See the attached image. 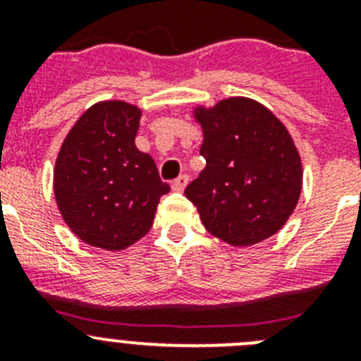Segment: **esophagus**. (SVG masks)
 I'll use <instances>...</instances> for the list:
<instances>
[{"mask_svg":"<svg viewBox=\"0 0 361 361\" xmlns=\"http://www.w3.org/2000/svg\"><path fill=\"white\" fill-rule=\"evenodd\" d=\"M186 184H188V175H180V177H177L173 183H171V190H173V191H184Z\"/></svg>","mask_w":361,"mask_h":361,"instance_id":"esophagus-1","label":"esophagus"}]
</instances>
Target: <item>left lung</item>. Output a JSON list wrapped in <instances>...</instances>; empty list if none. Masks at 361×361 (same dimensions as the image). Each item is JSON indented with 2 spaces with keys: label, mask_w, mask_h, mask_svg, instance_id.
<instances>
[{
  "label": "left lung",
  "mask_w": 361,
  "mask_h": 361,
  "mask_svg": "<svg viewBox=\"0 0 361 361\" xmlns=\"http://www.w3.org/2000/svg\"><path fill=\"white\" fill-rule=\"evenodd\" d=\"M206 168L186 188L204 228L235 247L273 237L302 191V161L288 128L264 104L222 99L193 111Z\"/></svg>",
  "instance_id": "left-lung-1"
}]
</instances>
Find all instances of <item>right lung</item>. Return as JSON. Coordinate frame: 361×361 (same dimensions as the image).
<instances>
[{"label": "right lung", "mask_w": 361, "mask_h": 361, "mask_svg": "<svg viewBox=\"0 0 361 361\" xmlns=\"http://www.w3.org/2000/svg\"><path fill=\"white\" fill-rule=\"evenodd\" d=\"M141 110L101 101L73 124L57 153V208L82 242L126 250L149 231L159 200L170 186L148 153L135 146Z\"/></svg>", "instance_id": "add662e5"}]
</instances>
